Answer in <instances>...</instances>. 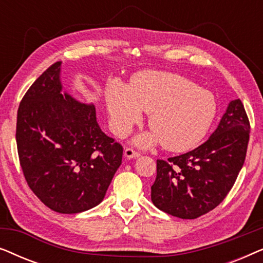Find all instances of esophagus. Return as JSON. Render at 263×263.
Returning <instances> with one entry per match:
<instances>
[{
    "label": "esophagus",
    "instance_id": "obj_1",
    "mask_svg": "<svg viewBox=\"0 0 263 263\" xmlns=\"http://www.w3.org/2000/svg\"><path fill=\"white\" fill-rule=\"evenodd\" d=\"M124 157L128 158V159H133V158H139L140 153L136 152L133 148H125L124 149Z\"/></svg>",
    "mask_w": 263,
    "mask_h": 263
}]
</instances>
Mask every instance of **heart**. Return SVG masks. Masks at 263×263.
<instances>
[{"instance_id":"1","label":"heart","mask_w":263,"mask_h":263,"mask_svg":"<svg viewBox=\"0 0 263 263\" xmlns=\"http://www.w3.org/2000/svg\"><path fill=\"white\" fill-rule=\"evenodd\" d=\"M110 124L118 136H125L148 115L152 132L136 139L141 147L161 142L171 152L194 148L213 124L217 115L214 96L195 82L167 71H142L125 87L114 82L106 92Z\"/></svg>"}]
</instances>
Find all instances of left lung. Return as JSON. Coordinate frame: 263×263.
<instances>
[{
  "label": "left lung",
  "mask_w": 263,
  "mask_h": 263,
  "mask_svg": "<svg viewBox=\"0 0 263 263\" xmlns=\"http://www.w3.org/2000/svg\"><path fill=\"white\" fill-rule=\"evenodd\" d=\"M249 132L242 102L232 100L206 142L188 153L157 160V178L151 186L154 206L182 219H195L214 210L243 166Z\"/></svg>",
  "instance_id": "obj_1"
}]
</instances>
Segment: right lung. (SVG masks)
Masks as SVG:
<instances>
[{
  "instance_id": "1",
  "label": "right lung",
  "mask_w": 263,
  "mask_h": 263,
  "mask_svg": "<svg viewBox=\"0 0 263 263\" xmlns=\"http://www.w3.org/2000/svg\"><path fill=\"white\" fill-rule=\"evenodd\" d=\"M61 64L49 67L21 100L16 146L35 196L50 210L73 214L102 202L123 147L102 132L93 104L62 92Z\"/></svg>"
}]
</instances>
